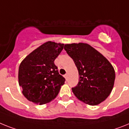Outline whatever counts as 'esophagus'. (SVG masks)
Returning <instances> with one entry per match:
<instances>
[{"label": "esophagus", "mask_w": 129, "mask_h": 129, "mask_svg": "<svg viewBox=\"0 0 129 129\" xmlns=\"http://www.w3.org/2000/svg\"><path fill=\"white\" fill-rule=\"evenodd\" d=\"M64 77L66 78V79L68 80V74H66L64 75Z\"/></svg>", "instance_id": "obj_1"}]
</instances>
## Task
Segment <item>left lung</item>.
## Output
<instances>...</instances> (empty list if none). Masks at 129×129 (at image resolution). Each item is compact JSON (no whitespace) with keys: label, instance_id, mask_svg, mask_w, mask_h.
<instances>
[{"label":"left lung","instance_id":"left-lung-1","mask_svg":"<svg viewBox=\"0 0 129 129\" xmlns=\"http://www.w3.org/2000/svg\"><path fill=\"white\" fill-rule=\"evenodd\" d=\"M64 49L73 59L79 71V83L72 88L73 94L90 106L104 101L113 89L115 78L110 61L85 43L65 44Z\"/></svg>","mask_w":129,"mask_h":129}]
</instances>
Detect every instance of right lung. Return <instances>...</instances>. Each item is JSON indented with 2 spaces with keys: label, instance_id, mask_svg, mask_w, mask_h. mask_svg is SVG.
<instances>
[{
  "label": "right lung",
  "instance_id": "1",
  "mask_svg": "<svg viewBox=\"0 0 129 129\" xmlns=\"http://www.w3.org/2000/svg\"><path fill=\"white\" fill-rule=\"evenodd\" d=\"M64 44L48 41L33 50L19 65V85L28 100L44 104L54 99L66 81L54 60Z\"/></svg>",
  "mask_w": 129,
  "mask_h": 129
}]
</instances>
